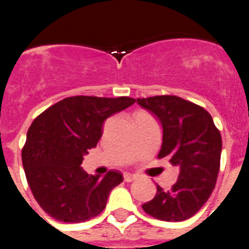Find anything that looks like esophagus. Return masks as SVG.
<instances>
[{
  "mask_svg": "<svg viewBox=\"0 0 249 249\" xmlns=\"http://www.w3.org/2000/svg\"><path fill=\"white\" fill-rule=\"evenodd\" d=\"M136 179V176H134V174H130V173H125L124 174V180L126 183H130L132 182V180Z\"/></svg>",
  "mask_w": 249,
  "mask_h": 249,
  "instance_id": "obj_1",
  "label": "esophagus"
}]
</instances>
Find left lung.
Instances as JSON below:
<instances>
[{
	"mask_svg": "<svg viewBox=\"0 0 249 249\" xmlns=\"http://www.w3.org/2000/svg\"><path fill=\"white\" fill-rule=\"evenodd\" d=\"M162 125L159 159L179 168L172 189L157 185L155 198L142 205L146 213L162 221L177 222L198 213L210 198L220 169L222 140L210 114L176 96L138 98Z\"/></svg>",
	"mask_w": 249,
	"mask_h": 249,
	"instance_id": "1",
	"label": "left lung"
}]
</instances>
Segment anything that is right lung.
Returning <instances> with one entry per match:
<instances>
[{
	"mask_svg": "<svg viewBox=\"0 0 249 249\" xmlns=\"http://www.w3.org/2000/svg\"><path fill=\"white\" fill-rule=\"evenodd\" d=\"M135 103L129 97H69L36 118L22 151L25 177L44 211L61 222H83L104 210L111 189L123 182L119 171L87 174V151L102 138L113 114Z\"/></svg>",
	"mask_w": 249,
	"mask_h": 249,
	"instance_id": "right-lung-1",
	"label": "right lung"
}]
</instances>
